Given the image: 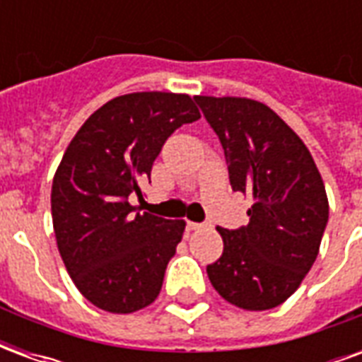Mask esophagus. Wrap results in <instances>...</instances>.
<instances>
[{
    "instance_id": "1",
    "label": "esophagus",
    "mask_w": 362,
    "mask_h": 362,
    "mask_svg": "<svg viewBox=\"0 0 362 362\" xmlns=\"http://www.w3.org/2000/svg\"><path fill=\"white\" fill-rule=\"evenodd\" d=\"M205 227H207L205 223H192V221L188 223L189 230H202V228H205Z\"/></svg>"
}]
</instances>
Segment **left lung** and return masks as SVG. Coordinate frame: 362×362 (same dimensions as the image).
<instances>
[{
	"label": "left lung",
	"instance_id": "left-lung-1",
	"mask_svg": "<svg viewBox=\"0 0 362 362\" xmlns=\"http://www.w3.org/2000/svg\"><path fill=\"white\" fill-rule=\"evenodd\" d=\"M194 98L225 149L233 189L254 197L246 227H219L225 248L207 275L230 304L269 310L316 262L329 213L324 182L303 139L269 106L238 96Z\"/></svg>",
	"mask_w": 362,
	"mask_h": 362
}]
</instances>
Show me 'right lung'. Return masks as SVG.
Listing matches in <instances>:
<instances>
[{"instance_id":"add662e5","label":"right lung","mask_w":362,"mask_h":362,"mask_svg":"<svg viewBox=\"0 0 362 362\" xmlns=\"http://www.w3.org/2000/svg\"><path fill=\"white\" fill-rule=\"evenodd\" d=\"M188 95L132 93L112 98L81 126L52 184V223L59 256L81 295L112 314L149 306L186 223L139 213L165 141L199 119Z\"/></svg>"}]
</instances>
